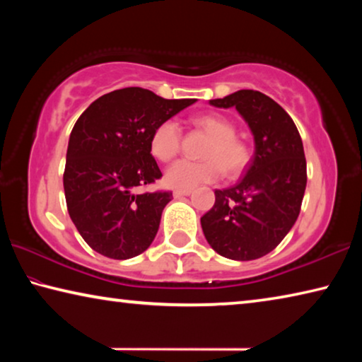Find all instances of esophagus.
I'll use <instances>...</instances> for the list:
<instances>
[{
    "label": "esophagus",
    "instance_id": "obj_1",
    "mask_svg": "<svg viewBox=\"0 0 362 362\" xmlns=\"http://www.w3.org/2000/svg\"><path fill=\"white\" fill-rule=\"evenodd\" d=\"M188 194H192V189H175L174 198H182V196H188Z\"/></svg>",
    "mask_w": 362,
    "mask_h": 362
}]
</instances>
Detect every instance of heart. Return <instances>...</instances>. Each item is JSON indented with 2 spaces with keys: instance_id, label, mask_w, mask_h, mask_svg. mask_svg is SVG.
I'll return each instance as SVG.
<instances>
[{
  "instance_id": "b5f03b06",
  "label": "heart",
  "mask_w": 362,
  "mask_h": 362,
  "mask_svg": "<svg viewBox=\"0 0 362 362\" xmlns=\"http://www.w3.org/2000/svg\"><path fill=\"white\" fill-rule=\"evenodd\" d=\"M194 126L209 134L211 140L206 144L201 161H182L169 166L164 180L173 188H194L201 183H209L225 174L228 177L240 175L249 166L252 150L246 140L236 136L235 122L218 113L198 116ZM182 129L175 119H166L155 127L150 137L151 155L163 163L174 159L180 151Z\"/></svg>"
}]
</instances>
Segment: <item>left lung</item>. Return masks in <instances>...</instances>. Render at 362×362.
I'll return each mask as SVG.
<instances>
[{
    "mask_svg": "<svg viewBox=\"0 0 362 362\" xmlns=\"http://www.w3.org/2000/svg\"><path fill=\"white\" fill-rule=\"evenodd\" d=\"M209 103L238 110L254 134L255 153L236 185L216 189V204L201 226L222 257L260 259L284 240L300 214L306 187L302 139L286 110L259 90L241 89Z\"/></svg>",
    "mask_w": 362,
    "mask_h": 362,
    "instance_id": "1",
    "label": "left lung"
}]
</instances>
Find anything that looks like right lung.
Returning a JSON list of instances; mask_svg holds the SVG:
<instances>
[{
    "mask_svg": "<svg viewBox=\"0 0 362 362\" xmlns=\"http://www.w3.org/2000/svg\"><path fill=\"white\" fill-rule=\"evenodd\" d=\"M194 102L124 88L99 97L75 122L64 173L66 209L95 252L126 260L150 247L173 198L137 193L163 177L150 153L151 132Z\"/></svg>",
    "mask_w": 362,
    "mask_h": 362,
    "instance_id": "right-lung-1",
    "label": "right lung"
}]
</instances>
